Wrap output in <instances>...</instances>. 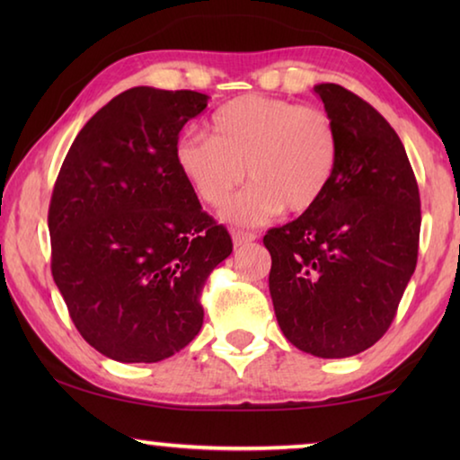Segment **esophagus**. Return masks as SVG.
<instances>
[{"mask_svg":"<svg viewBox=\"0 0 460 460\" xmlns=\"http://www.w3.org/2000/svg\"><path fill=\"white\" fill-rule=\"evenodd\" d=\"M255 233H249V231H233V243H235V247H241V245H247L252 243V241H255Z\"/></svg>","mask_w":460,"mask_h":460,"instance_id":"esophagus-1","label":"esophagus"}]
</instances>
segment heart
Instances as JSON below:
<instances>
[{
  "instance_id": "b5f03b06",
  "label": "heart",
  "mask_w": 460,
  "mask_h": 460,
  "mask_svg": "<svg viewBox=\"0 0 460 460\" xmlns=\"http://www.w3.org/2000/svg\"><path fill=\"white\" fill-rule=\"evenodd\" d=\"M211 129L184 134L174 160L194 194L215 208L227 205L247 170L252 184L225 211L237 225H261L282 208L310 211L337 172L339 131L318 107L243 95L217 109Z\"/></svg>"
}]
</instances>
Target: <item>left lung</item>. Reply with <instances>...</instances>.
<instances>
[{
	"label": "left lung",
	"mask_w": 460,
	"mask_h": 460,
	"mask_svg": "<svg viewBox=\"0 0 460 460\" xmlns=\"http://www.w3.org/2000/svg\"><path fill=\"white\" fill-rule=\"evenodd\" d=\"M341 139V158L323 199L263 245L270 294L284 337L300 351L342 359L365 351L392 324L416 270L420 192L394 128L367 101L321 83Z\"/></svg>",
	"instance_id": "1"
}]
</instances>
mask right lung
<instances>
[{
	"label": "right lung",
	"instance_id": "1",
	"mask_svg": "<svg viewBox=\"0 0 460 460\" xmlns=\"http://www.w3.org/2000/svg\"><path fill=\"white\" fill-rule=\"evenodd\" d=\"M197 91L134 87L75 137L54 184L52 278L76 331L119 363L168 359L202 326L200 290L233 241L202 211L174 147Z\"/></svg>",
	"mask_w": 460,
	"mask_h": 460
}]
</instances>
